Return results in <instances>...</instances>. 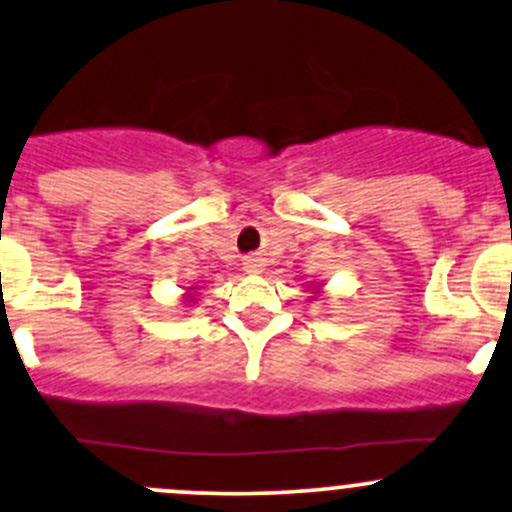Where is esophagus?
I'll return each instance as SVG.
<instances>
[{
  "label": "esophagus",
  "instance_id": "esophagus-1",
  "mask_svg": "<svg viewBox=\"0 0 512 512\" xmlns=\"http://www.w3.org/2000/svg\"><path fill=\"white\" fill-rule=\"evenodd\" d=\"M245 272L247 274H260L262 269H265V260H262V257H257V255H250V257H245Z\"/></svg>",
  "mask_w": 512,
  "mask_h": 512
}]
</instances>
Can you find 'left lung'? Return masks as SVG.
Segmentation results:
<instances>
[{
    "instance_id": "obj_1",
    "label": "left lung",
    "mask_w": 512,
    "mask_h": 512,
    "mask_svg": "<svg viewBox=\"0 0 512 512\" xmlns=\"http://www.w3.org/2000/svg\"><path fill=\"white\" fill-rule=\"evenodd\" d=\"M318 289H320V286H318ZM316 294H318V291H316Z\"/></svg>"
}]
</instances>
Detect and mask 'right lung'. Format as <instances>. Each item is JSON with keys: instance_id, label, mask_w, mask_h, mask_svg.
<instances>
[{"instance_id": "add662e5", "label": "right lung", "mask_w": 512, "mask_h": 512, "mask_svg": "<svg viewBox=\"0 0 512 512\" xmlns=\"http://www.w3.org/2000/svg\"><path fill=\"white\" fill-rule=\"evenodd\" d=\"M194 296H196V294H192V291H187V299H184V301H187V303H194Z\"/></svg>"}]
</instances>
